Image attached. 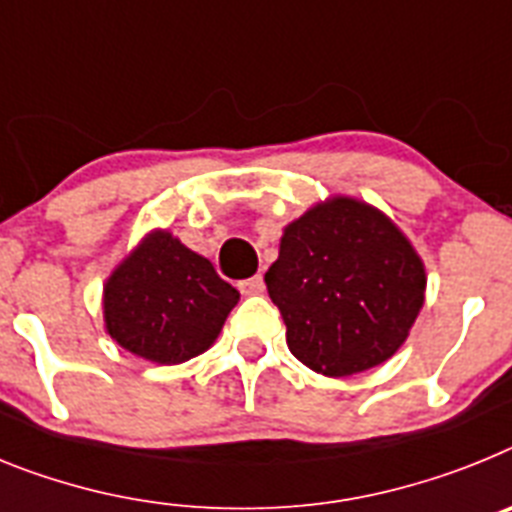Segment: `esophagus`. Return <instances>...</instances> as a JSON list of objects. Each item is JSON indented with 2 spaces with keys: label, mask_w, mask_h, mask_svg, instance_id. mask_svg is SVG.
Segmentation results:
<instances>
[{
  "label": "esophagus",
  "mask_w": 512,
  "mask_h": 512,
  "mask_svg": "<svg viewBox=\"0 0 512 512\" xmlns=\"http://www.w3.org/2000/svg\"><path fill=\"white\" fill-rule=\"evenodd\" d=\"M239 291H242L244 296H255V293L265 291L262 275H252V278H247V281H239Z\"/></svg>",
  "instance_id": "34e87169"
}]
</instances>
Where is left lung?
Instances as JSON below:
<instances>
[{
	"instance_id": "obj_1",
	"label": "left lung",
	"mask_w": 512,
	"mask_h": 512,
	"mask_svg": "<svg viewBox=\"0 0 512 512\" xmlns=\"http://www.w3.org/2000/svg\"><path fill=\"white\" fill-rule=\"evenodd\" d=\"M425 265L379 208L337 195L283 229L265 273L291 353L322 376L389 361L425 301Z\"/></svg>"
}]
</instances>
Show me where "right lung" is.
Masks as SVG:
<instances>
[{
	"label": "right lung",
	"instance_id": "1",
	"mask_svg": "<svg viewBox=\"0 0 512 512\" xmlns=\"http://www.w3.org/2000/svg\"><path fill=\"white\" fill-rule=\"evenodd\" d=\"M239 291L170 231H151L102 293L105 330L128 353L175 366L213 345Z\"/></svg>",
	"mask_w": 512,
	"mask_h": 512
}]
</instances>
